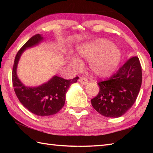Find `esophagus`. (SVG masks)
Listing matches in <instances>:
<instances>
[{"mask_svg":"<svg viewBox=\"0 0 153 153\" xmlns=\"http://www.w3.org/2000/svg\"><path fill=\"white\" fill-rule=\"evenodd\" d=\"M79 82L81 83V84H84V85H86L88 84V80L86 78H85V77H79Z\"/></svg>","mask_w":153,"mask_h":153,"instance_id":"esophagus-1","label":"esophagus"}]
</instances>
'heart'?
Masks as SVG:
<instances>
[{"mask_svg":"<svg viewBox=\"0 0 153 153\" xmlns=\"http://www.w3.org/2000/svg\"><path fill=\"white\" fill-rule=\"evenodd\" d=\"M80 57L90 62V67L96 76L106 77L112 75L121 60V53L111 41L99 38L80 46ZM79 65L80 62L76 61Z\"/></svg>","mask_w":153,"mask_h":153,"instance_id":"obj_1","label":"heart"}]
</instances>
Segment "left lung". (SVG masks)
<instances>
[{"mask_svg": "<svg viewBox=\"0 0 153 153\" xmlns=\"http://www.w3.org/2000/svg\"><path fill=\"white\" fill-rule=\"evenodd\" d=\"M142 79L139 59L132 56L109 79L98 82L100 90L91 100L92 107L105 117H121L135 102Z\"/></svg>", "mask_w": 153, "mask_h": 153, "instance_id": "1", "label": "left lung"}]
</instances>
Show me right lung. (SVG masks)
<instances>
[{
	"mask_svg": "<svg viewBox=\"0 0 153 153\" xmlns=\"http://www.w3.org/2000/svg\"><path fill=\"white\" fill-rule=\"evenodd\" d=\"M43 40L44 38L40 34L33 36L18 51L13 67L12 81L15 94L24 107L36 115L48 116L56 114L63 108L67 91L79 77L65 79L55 76L48 82L36 87L25 86L22 84L17 75V67L20 56L27 48L37 45Z\"/></svg>",
	"mask_w": 153,
	"mask_h": 153,
	"instance_id": "right-lung-1",
	"label": "right lung"
}]
</instances>
